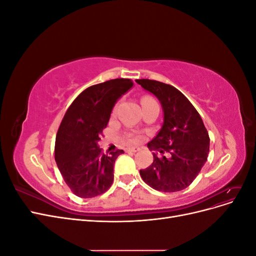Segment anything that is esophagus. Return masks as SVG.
I'll return each instance as SVG.
<instances>
[{
	"instance_id": "esophagus-1",
	"label": "esophagus",
	"mask_w": 256,
	"mask_h": 256,
	"mask_svg": "<svg viewBox=\"0 0 256 256\" xmlns=\"http://www.w3.org/2000/svg\"><path fill=\"white\" fill-rule=\"evenodd\" d=\"M126 150H127V152H136L140 150V147H138V146L128 147V148H126Z\"/></svg>"
}]
</instances>
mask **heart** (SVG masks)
<instances>
[{
    "label": "heart",
    "mask_w": 256,
    "mask_h": 256,
    "mask_svg": "<svg viewBox=\"0 0 256 256\" xmlns=\"http://www.w3.org/2000/svg\"><path fill=\"white\" fill-rule=\"evenodd\" d=\"M147 99H150V98H144V99L142 100V102H144V100H147ZM134 140H136V141H138V140H140V136H136V138H134Z\"/></svg>",
    "instance_id": "heart-1"
}]
</instances>
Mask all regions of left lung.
Masks as SVG:
<instances>
[{
	"label": "left lung",
	"instance_id": "left-lung-1",
	"mask_svg": "<svg viewBox=\"0 0 256 256\" xmlns=\"http://www.w3.org/2000/svg\"><path fill=\"white\" fill-rule=\"evenodd\" d=\"M136 82L158 98L164 111L161 129L147 144L154 152V162L148 168L140 170L142 180L158 191L186 189L196 180L209 154V136L202 118L184 95L172 85L148 79ZM157 151L172 154L158 158Z\"/></svg>",
	"mask_w": 256,
	"mask_h": 256
}]
</instances>
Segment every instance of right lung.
<instances>
[{"instance_id": "right-lung-1", "label": "right lung", "mask_w": 256, "mask_h": 256, "mask_svg": "<svg viewBox=\"0 0 256 256\" xmlns=\"http://www.w3.org/2000/svg\"><path fill=\"white\" fill-rule=\"evenodd\" d=\"M130 79H114L88 88L68 108L56 138V161L76 196L102 194L114 180L115 160L122 150L102 154L98 142L118 100L132 88Z\"/></svg>"}]
</instances>
